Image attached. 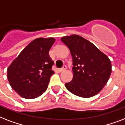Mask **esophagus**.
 Listing matches in <instances>:
<instances>
[{
  "label": "esophagus",
  "mask_w": 125,
  "mask_h": 125,
  "mask_svg": "<svg viewBox=\"0 0 125 125\" xmlns=\"http://www.w3.org/2000/svg\"><path fill=\"white\" fill-rule=\"evenodd\" d=\"M66 69V66H63L62 68H60V69L59 70V72H62L65 71Z\"/></svg>",
  "instance_id": "34e87169"
}]
</instances>
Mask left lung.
Listing matches in <instances>:
<instances>
[{
	"label": "left lung",
	"mask_w": 125,
	"mask_h": 125,
	"mask_svg": "<svg viewBox=\"0 0 125 125\" xmlns=\"http://www.w3.org/2000/svg\"><path fill=\"white\" fill-rule=\"evenodd\" d=\"M61 40L70 49L73 62V79L66 83V89L80 97L97 94L106 85L112 73L110 59L81 36H66Z\"/></svg>",
	"instance_id": "8db88e82"
}]
</instances>
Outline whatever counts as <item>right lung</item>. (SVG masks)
Returning <instances> with one entry per match:
<instances>
[{"label": "right lung", "mask_w": 125, "mask_h": 125, "mask_svg": "<svg viewBox=\"0 0 125 125\" xmlns=\"http://www.w3.org/2000/svg\"><path fill=\"white\" fill-rule=\"evenodd\" d=\"M54 38H38L29 43L13 60L7 70L11 88L21 97L33 99L47 90L49 79L54 73L53 61L49 52Z\"/></svg>", "instance_id": "add662e5"}]
</instances>
